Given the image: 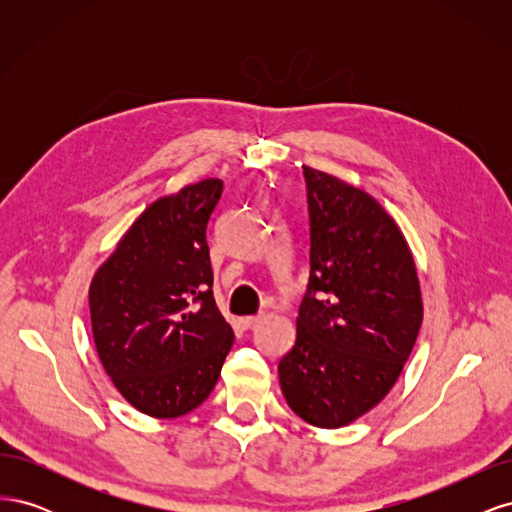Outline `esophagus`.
I'll return each mask as SVG.
<instances>
[{"mask_svg":"<svg viewBox=\"0 0 512 512\" xmlns=\"http://www.w3.org/2000/svg\"><path fill=\"white\" fill-rule=\"evenodd\" d=\"M239 322H241L243 329H252V327H256V324L260 322V316H245Z\"/></svg>","mask_w":512,"mask_h":512,"instance_id":"obj_1","label":"esophagus"}]
</instances>
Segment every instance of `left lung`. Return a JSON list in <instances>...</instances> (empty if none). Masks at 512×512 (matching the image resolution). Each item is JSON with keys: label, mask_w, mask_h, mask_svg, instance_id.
<instances>
[{"label": "left lung", "mask_w": 512, "mask_h": 512, "mask_svg": "<svg viewBox=\"0 0 512 512\" xmlns=\"http://www.w3.org/2000/svg\"><path fill=\"white\" fill-rule=\"evenodd\" d=\"M309 282L297 342L280 361L282 393L305 423L335 429L397 382L423 322L416 265L374 196L303 166Z\"/></svg>", "instance_id": "8db88e82"}]
</instances>
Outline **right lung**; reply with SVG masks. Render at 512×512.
Wrapping results in <instances>:
<instances>
[{
    "mask_svg": "<svg viewBox=\"0 0 512 512\" xmlns=\"http://www.w3.org/2000/svg\"><path fill=\"white\" fill-rule=\"evenodd\" d=\"M220 179L151 203L89 286L100 363L138 412L175 418L198 408L235 342L213 299L207 224Z\"/></svg>",
    "mask_w": 512,
    "mask_h": 512,
    "instance_id": "right-lung-1",
    "label": "right lung"
}]
</instances>
